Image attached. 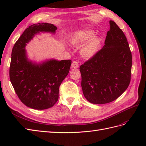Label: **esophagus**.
Returning a JSON list of instances; mask_svg holds the SVG:
<instances>
[{"instance_id":"obj_1","label":"esophagus","mask_w":146,"mask_h":146,"mask_svg":"<svg viewBox=\"0 0 146 146\" xmlns=\"http://www.w3.org/2000/svg\"><path fill=\"white\" fill-rule=\"evenodd\" d=\"M78 63L76 61H74L72 62V64H71V68H78Z\"/></svg>"}]
</instances>
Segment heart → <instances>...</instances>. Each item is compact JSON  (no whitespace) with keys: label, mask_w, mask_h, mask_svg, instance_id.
<instances>
[{"label":"heart","mask_w":146,"mask_h":146,"mask_svg":"<svg viewBox=\"0 0 146 146\" xmlns=\"http://www.w3.org/2000/svg\"><path fill=\"white\" fill-rule=\"evenodd\" d=\"M95 33L93 31H85L76 34L71 39V42L73 45H81L93 38ZM99 41L97 39H94L88 42L82 49V54L84 57L90 58L94 56L98 50Z\"/></svg>","instance_id":"heart-1"}]
</instances>
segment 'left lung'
I'll use <instances>...</instances> for the list:
<instances>
[{
  "label": "left lung",
  "mask_w": 146,
  "mask_h": 146,
  "mask_svg": "<svg viewBox=\"0 0 146 146\" xmlns=\"http://www.w3.org/2000/svg\"><path fill=\"white\" fill-rule=\"evenodd\" d=\"M103 48L80 67L83 95L94 104L116 100L131 82L132 53L124 33L110 21Z\"/></svg>",
  "instance_id": "left-lung-1"
}]
</instances>
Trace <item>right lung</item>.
Here are the masks:
<instances>
[{
  "mask_svg": "<svg viewBox=\"0 0 146 146\" xmlns=\"http://www.w3.org/2000/svg\"><path fill=\"white\" fill-rule=\"evenodd\" d=\"M52 24L38 23L29 26L12 48L9 77L19 98L27 107L44 110L52 107L59 98L60 86L70 69V60H51L41 64L27 60L25 46L39 32L54 33Z\"/></svg>",
  "mask_w": 146,
  "mask_h": 146,
  "instance_id": "add662e5",
  "label": "right lung"
}]
</instances>
